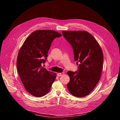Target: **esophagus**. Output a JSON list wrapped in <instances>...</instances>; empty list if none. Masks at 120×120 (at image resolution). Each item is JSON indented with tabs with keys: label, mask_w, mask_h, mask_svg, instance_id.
<instances>
[{
	"label": "esophagus",
	"mask_w": 120,
	"mask_h": 120,
	"mask_svg": "<svg viewBox=\"0 0 120 120\" xmlns=\"http://www.w3.org/2000/svg\"><path fill=\"white\" fill-rule=\"evenodd\" d=\"M64 74V72H62V73H57V75L58 76H61L63 75Z\"/></svg>",
	"instance_id": "34e87169"
}]
</instances>
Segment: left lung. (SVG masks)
Returning <instances> with one entry per match:
<instances>
[{
	"label": "left lung",
	"instance_id": "8db88e82",
	"mask_svg": "<svg viewBox=\"0 0 120 120\" xmlns=\"http://www.w3.org/2000/svg\"><path fill=\"white\" fill-rule=\"evenodd\" d=\"M63 36L72 45L75 61L80 62L78 72L68 71L70 81L67 87L74 96L88 95L99 81L104 56L101 47L91 34L85 31H63Z\"/></svg>",
	"mask_w": 120,
	"mask_h": 120
}]
</instances>
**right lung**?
Here are the masks:
<instances>
[{
	"mask_svg": "<svg viewBox=\"0 0 120 120\" xmlns=\"http://www.w3.org/2000/svg\"><path fill=\"white\" fill-rule=\"evenodd\" d=\"M62 35L54 30H38L26 38L20 49L16 60L17 70L26 90L40 97L50 90L56 74L42 67L54 39Z\"/></svg>",
	"mask_w": 120,
	"mask_h": 120,
	"instance_id": "right-lung-1",
	"label": "right lung"
}]
</instances>
